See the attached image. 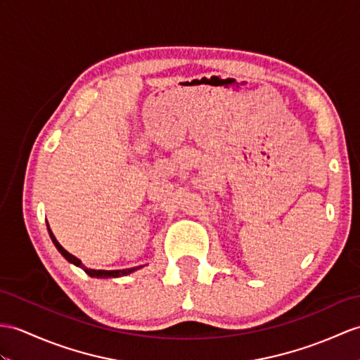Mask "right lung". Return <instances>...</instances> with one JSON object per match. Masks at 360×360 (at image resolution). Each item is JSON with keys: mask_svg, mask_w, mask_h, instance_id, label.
<instances>
[{"mask_svg": "<svg viewBox=\"0 0 360 360\" xmlns=\"http://www.w3.org/2000/svg\"><path fill=\"white\" fill-rule=\"evenodd\" d=\"M49 235H50V238H52V240H53V244H55V247L58 248V252H60L67 261L69 262H72V264H75L77 266H81L82 270H84L89 276H91V278H120V276H125V274H129V273H131V271H136L138 269H141V266H135V269H125V270H112V271H107V270H90V269H86L84 265L81 264V261L78 257H75L73 255H70L69 252H65V250L60 245V242L56 240V238L53 236V233H52V230L49 229Z\"/></svg>", "mask_w": 360, "mask_h": 360, "instance_id": "right-lung-1", "label": "right lung"}]
</instances>
